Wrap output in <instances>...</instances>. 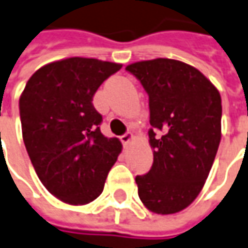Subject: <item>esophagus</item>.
<instances>
[{"instance_id": "obj_1", "label": "esophagus", "mask_w": 248, "mask_h": 248, "mask_svg": "<svg viewBox=\"0 0 248 248\" xmlns=\"http://www.w3.org/2000/svg\"><path fill=\"white\" fill-rule=\"evenodd\" d=\"M133 138H134L133 133H124V136H121V141H122V144H124V145H127Z\"/></svg>"}]
</instances>
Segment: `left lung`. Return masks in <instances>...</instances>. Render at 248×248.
<instances>
[{
  "mask_svg": "<svg viewBox=\"0 0 248 248\" xmlns=\"http://www.w3.org/2000/svg\"><path fill=\"white\" fill-rule=\"evenodd\" d=\"M149 96L153 164L137 175L142 203L153 213L187 208L205 185L221 140V96L195 67L168 58L126 66Z\"/></svg>",
  "mask_w": 248,
  "mask_h": 248,
  "instance_id": "left-lung-1",
  "label": "left lung"
}]
</instances>
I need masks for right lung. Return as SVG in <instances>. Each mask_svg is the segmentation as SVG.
Returning a JSON list of instances; mask_svg holds the SVG:
<instances>
[{
	"label": "right lung",
	"mask_w": 248,
	"mask_h": 248,
	"mask_svg": "<svg viewBox=\"0 0 248 248\" xmlns=\"http://www.w3.org/2000/svg\"><path fill=\"white\" fill-rule=\"evenodd\" d=\"M121 63L73 57L47 63L20 96L25 149L43 186L61 201L85 205L102 194L122 144L104 137L92 100Z\"/></svg>",
	"instance_id": "1"
}]
</instances>
